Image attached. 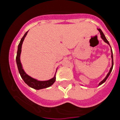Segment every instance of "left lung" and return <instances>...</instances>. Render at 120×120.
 I'll list each match as a JSON object with an SVG mask.
<instances>
[{"label": "left lung", "mask_w": 120, "mask_h": 120, "mask_svg": "<svg viewBox=\"0 0 120 120\" xmlns=\"http://www.w3.org/2000/svg\"><path fill=\"white\" fill-rule=\"evenodd\" d=\"M98 30H99V32H100L101 37V38H102V40H103L104 41H105V43H107V44H108V45H110L109 43V41H107V39H106V38H105V35H104V34H103V32H102V30H101L100 29H98ZM111 52H112V65L111 68H110V71H109V73H108V74H107V75H106V77H105V79H104L103 80H102V81H101V82L100 83H99V85H101V84H102V83H103L104 82H105V80H107V78H108V77H109V76L110 74V72H111L112 70V69H113V53H112V49H111Z\"/></svg>", "instance_id": "obj_1"}]
</instances>
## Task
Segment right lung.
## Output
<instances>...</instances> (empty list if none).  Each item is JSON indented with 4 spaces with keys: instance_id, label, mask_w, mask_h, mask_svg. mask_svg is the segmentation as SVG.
<instances>
[{
    "instance_id": "1",
    "label": "right lung",
    "mask_w": 120,
    "mask_h": 120,
    "mask_svg": "<svg viewBox=\"0 0 120 120\" xmlns=\"http://www.w3.org/2000/svg\"><path fill=\"white\" fill-rule=\"evenodd\" d=\"M28 32H26V34H24V37L22 38L19 44L18 45V52H17V55L16 58V60L17 66H18V70H19V72L20 75H21L22 79L24 80L25 83H27L29 86H30L31 88H33L34 89L36 90H40L43 89V88H46L51 86L53 83L55 82V75L54 76L52 79H50L49 80H46V81H39L36 79H34L31 77L30 76H29V75L26 74L25 71L23 70L22 67V65H21V60H20V55H21V48H22V45L23 41H24V38L26 37V36Z\"/></svg>"
}]
</instances>
